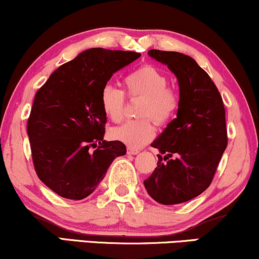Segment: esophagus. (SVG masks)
<instances>
[{"instance_id":"34e87169","label":"esophagus","mask_w":259,"mask_h":259,"mask_svg":"<svg viewBox=\"0 0 259 259\" xmlns=\"http://www.w3.org/2000/svg\"><path fill=\"white\" fill-rule=\"evenodd\" d=\"M126 150H127V153L133 154V155H135V154H139V153H140V149L133 148V147H127Z\"/></svg>"}]
</instances>
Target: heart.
I'll use <instances>...</instances> for the list:
<instances>
[{
  "instance_id": "heart-1",
  "label": "heart",
  "mask_w": 259,
  "mask_h": 259,
  "mask_svg": "<svg viewBox=\"0 0 259 259\" xmlns=\"http://www.w3.org/2000/svg\"><path fill=\"white\" fill-rule=\"evenodd\" d=\"M125 93L130 99H142L139 114L143 118L127 120L111 130V137L130 147H141L155 135L153 119L166 124L179 109L178 93L168 87V78L153 65H141L123 80ZM125 94L122 90L106 84L101 90L100 105L112 122H120L125 109Z\"/></svg>"
}]
</instances>
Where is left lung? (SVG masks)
Segmentation results:
<instances>
[{"mask_svg": "<svg viewBox=\"0 0 259 259\" xmlns=\"http://www.w3.org/2000/svg\"><path fill=\"white\" fill-rule=\"evenodd\" d=\"M148 54L175 73L181 98L177 118L152 143L168 162L163 164L159 154L158 165L143 184L156 202L178 204L211 184L228 143L225 106L214 81L194 58L154 49Z\"/></svg>", "mask_w": 259, "mask_h": 259, "instance_id": "1", "label": "left lung"}]
</instances>
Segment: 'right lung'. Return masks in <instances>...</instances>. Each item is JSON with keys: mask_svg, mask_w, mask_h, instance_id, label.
<instances>
[{"mask_svg": "<svg viewBox=\"0 0 259 259\" xmlns=\"http://www.w3.org/2000/svg\"><path fill=\"white\" fill-rule=\"evenodd\" d=\"M140 56L88 49L58 67L35 93L27 120L32 161L39 179L61 197L86 198L111 162L126 153L119 141H104L100 93L113 73Z\"/></svg>", "mask_w": 259, "mask_h": 259, "instance_id": "right-lung-1", "label": "right lung"}]
</instances>
